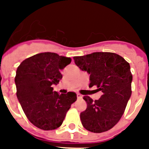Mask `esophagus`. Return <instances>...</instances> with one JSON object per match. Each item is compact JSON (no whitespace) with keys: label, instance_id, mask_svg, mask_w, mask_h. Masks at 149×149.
Segmentation results:
<instances>
[{"label":"esophagus","instance_id":"1","mask_svg":"<svg viewBox=\"0 0 149 149\" xmlns=\"http://www.w3.org/2000/svg\"><path fill=\"white\" fill-rule=\"evenodd\" d=\"M82 97H83V96L81 95V94H79V93H77V98H78V99H80V98H82Z\"/></svg>","mask_w":149,"mask_h":149}]
</instances>
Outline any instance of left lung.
<instances>
[{"label": "left lung", "mask_w": 149, "mask_h": 149, "mask_svg": "<svg viewBox=\"0 0 149 149\" xmlns=\"http://www.w3.org/2000/svg\"><path fill=\"white\" fill-rule=\"evenodd\" d=\"M73 59L81 70L89 74V87L96 86L102 92L95 101L89 96L84 97L87 107L81 113L83 126L93 133L108 131L120 120L131 98L133 77L130 64L110 52H94Z\"/></svg>", "instance_id": "left-lung-1"}]
</instances>
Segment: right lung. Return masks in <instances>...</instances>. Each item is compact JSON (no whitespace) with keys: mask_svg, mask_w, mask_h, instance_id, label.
I'll list each match as a JSON object with an SVG mask.
<instances>
[{"mask_svg":"<svg viewBox=\"0 0 149 149\" xmlns=\"http://www.w3.org/2000/svg\"><path fill=\"white\" fill-rule=\"evenodd\" d=\"M70 57L45 52L24 60L16 71V95L24 113L33 125L45 131L60 127L66 113L77 100L74 92L54 91L63 77L60 71L70 64Z\"/></svg>","mask_w":149,"mask_h":149,"instance_id":"add662e5","label":"right lung"}]
</instances>
